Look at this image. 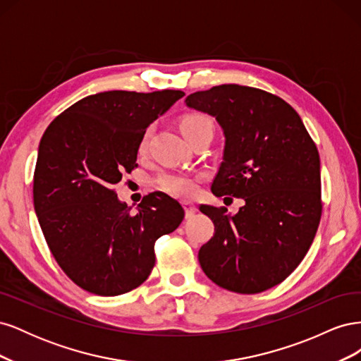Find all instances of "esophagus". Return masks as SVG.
Returning a JSON list of instances; mask_svg holds the SVG:
<instances>
[{
	"mask_svg": "<svg viewBox=\"0 0 361 361\" xmlns=\"http://www.w3.org/2000/svg\"><path fill=\"white\" fill-rule=\"evenodd\" d=\"M182 204H183V209H185V216H187V218H191L195 214V211H197V209H195V206L190 202H183Z\"/></svg>",
	"mask_w": 361,
	"mask_h": 361,
	"instance_id": "1",
	"label": "esophagus"
}]
</instances>
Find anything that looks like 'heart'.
<instances>
[{
	"label": "heart",
	"instance_id": "obj_1",
	"mask_svg": "<svg viewBox=\"0 0 361 361\" xmlns=\"http://www.w3.org/2000/svg\"><path fill=\"white\" fill-rule=\"evenodd\" d=\"M180 129L183 135L187 137L190 141L192 137L199 135L202 133H211L212 134V122L211 118L204 116V114H188L182 118L180 122ZM147 145V134L143 137L140 143V152H145ZM157 187L167 192L170 195H174V197H190L192 192L195 191V182L192 178L187 176V174H180V173H169L164 171L158 174L155 179Z\"/></svg>",
	"mask_w": 361,
	"mask_h": 361
}]
</instances>
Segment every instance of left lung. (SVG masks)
Masks as SVG:
<instances>
[{
  "mask_svg": "<svg viewBox=\"0 0 361 361\" xmlns=\"http://www.w3.org/2000/svg\"><path fill=\"white\" fill-rule=\"evenodd\" d=\"M185 102L214 116L226 137L212 192L245 202L232 216L226 207L200 204L215 226L199 251L202 269L227 290L264 292L292 274L318 231V149L298 113L265 90L223 84Z\"/></svg>",
  "mask_w": 361,
  "mask_h": 361,
  "instance_id": "left-lung-1",
  "label": "left lung"
}]
</instances>
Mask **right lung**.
I'll return each mask as SVG.
<instances>
[{"label":"right lung","instance_id":"obj_1","mask_svg":"<svg viewBox=\"0 0 361 361\" xmlns=\"http://www.w3.org/2000/svg\"><path fill=\"white\" fill-rule=\"evenodd\" d=\"M180 90L102 92L52 120L43 134L32 200L54 259L75 285L102 297L138 288L154 269L155 243L185 211L170 195H145L138 211L114 185L137 164L147 126L183 97Z\"/></svg>","mask_w":361,"mask_h":361}]
</instances>
